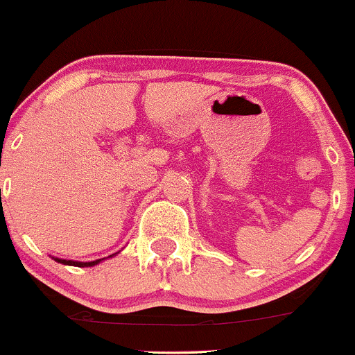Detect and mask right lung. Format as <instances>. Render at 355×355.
<instances>
[{
  "label": "right lung",
  "instance_id": "add662e5",
  "mask_svg": "<svg viewBox=\"0 0 355 355\" xmlns=\"http://www.w3.org/2000/svg\"><path fill=\"white\" fill-rule=\"evenodd\" d=\"M56 261L63 263V265H71V266H94V265H97V263L101 261V259H96V261L83 263V261H71V259H58L56 258Z\"/></svg>",
  "mask_w": 355,
  "mask_h": 355
}]
</instances>
